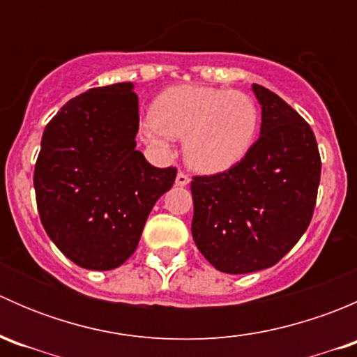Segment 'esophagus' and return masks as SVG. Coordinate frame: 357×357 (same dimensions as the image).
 <instances>
[{"instance_id": "34e87169", "label": "esophagus", "mask_w": 357, "mask_h": 357, "mask_svg": "<svg viewBox=\"0 0 357 357\" xmlns=\"http://www.w3.org/2000/svg\"><path fill=\"white\" fill-rule=\"evenodd\" d=\"M190 183V176L186 174L185 171H179L178 176H176V185L178 186H186Z\"/></svg>"}]
</instances>
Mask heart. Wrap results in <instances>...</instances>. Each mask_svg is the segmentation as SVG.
<instances>
[{
    "mask_svg": "<svg viewBox=\"0 0 357 357\" xmlns=\"http://www.w3.org/2000/svg\"><path fill=\"white\" fill-rule=\"evenodd\" d=\"M257 128L259 107L247 93L172 86L155 98L143 135L153 146H165L167 136L185 138L188 164L202 172H219L247 155Z\"/></svg>",
    "mask_w": 357,
    "mask_h": 357,
    "instance_id": "obj_1",
    "label": "heart"
}]
</instances>
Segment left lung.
I'll return each instance as SVG.
<instances>
[{
  "label": "left lung",
  "instance_id": "left-lung-1",
  "mask_svg": "<svg viewBox=\"0 0 357 357\" xmlns=\"http://www.w3.org/2000/svg\"><path fill=\"white\" fill-rule=\"evenodd\" d=\"M261 136L228 171L193 176L192 235L215 269L245 275L271 268L307 229L321 178L311 126L278 95L252 86Z\"/></svg>",
  "mask_w": 357,
  "mask_h": 357
}]
</instances>
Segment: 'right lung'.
Listing matches in <instances>:
<instances>
[{
  "label": "right lung",
  "mask_w": 357,
  "mask_h": 357,
  "mask_svg": "<svg viewBox=\"0 0 357 357\" xmlns=\"http://www.w3.org/2000/svg\"><path fill=\"white\" fill-rule=\"evenodd\" d=\"M138 96L131 82L91 88L46 124L34 167L39 218L72 262L107 271L136 250L176 167L150 165L136 150Z\"/></svg>",
  "instance_id": "right-lung-1"
}]
</instances>
